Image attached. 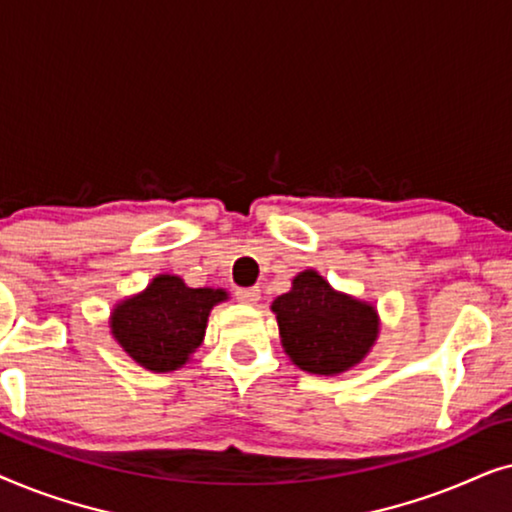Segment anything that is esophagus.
Returning a JSON list of instances; mask_svg holds the SVG:
<instances>
[{
	"label": "esophagus",
	"instance_id": "1",
	"mask_svg": "<svg viewBox=\"0 0 512 512\" xmlns=\"http://www.w3.org/2000/svg\"><path fill=\"white\" fill-rule=\"evenodd\" d=\"M235 296L240 303H247V305H256L258 298H261V289L258 286H247V289H237Z\"/></svg>",
	"mask_w": 512,
	"mask_h": 512
}]
</instances>
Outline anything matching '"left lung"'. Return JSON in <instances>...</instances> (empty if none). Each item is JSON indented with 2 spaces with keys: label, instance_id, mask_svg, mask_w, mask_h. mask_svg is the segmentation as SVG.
Wrapping results in <instances>:
<instances>
[{
  "label": "left lung",
  "instance_id": "left-lung-1",
  "mask_svg": "<svg viewBox=\"0 0 512 512\" xmlns=\"http://www.w3.org/2000/svg\"><path fill=\"white\" fill-rule=\"evenodd\" d=\"M284 352L300 370L338 375L366 359L380 333L370 303L335 291L317 270L293 277L291 291L272 303Z\"/></svg>",
  "mask_w": 512,
  "mask_h": 512
}]
</instances>
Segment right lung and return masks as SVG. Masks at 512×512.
I'll return each instance as SVG.
<instances>
[{"instance_id":"obj_1","label":"right lung","mask_w":512,"mask_h":512,"mask_svg":"<svg viewBox=\"0 0 512 512\" xmlns=\"http://www.w3.org/2000/svg\"><path fill=\"white\" fill-rule=\"evenodd\" d=\"M223 300L228 291L191 289L177 275H158L142 293L114 307L111 335L139 366L170 373L200 347L209 312Z\"/></svg>"}]
</instances>
